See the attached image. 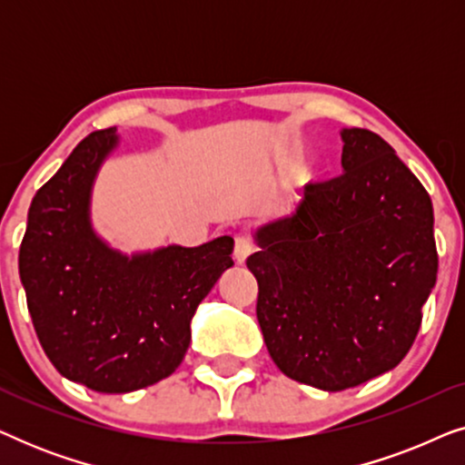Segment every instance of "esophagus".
<instances>
[{
	"instance_id": "34e87169",
	"label": "esophagus",
	"mask_w": 465,
	"mask_h": 465,
	"mask_svg": "<svg viewBox=\"0 0 465 465\" xmlns=\"http://www.w3.org/2000/svg\"><path fill=\"white\" fill-rule=\"evenodd\" d=\"M253 252V243H252V239L247 237V234H237V237H234V260H237L239 264H243L245 262V258L250 256V253Z\"/></svg>"
}]
</instances>
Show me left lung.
I'll use <instances>...</instances> for the list:
<instances>
[{"label":"left lung","instance_id":"left-lung-1","mask_svg":"<svg viewBox=\"0 0 465 465\" xmlns=\"http://www.w3.org/2000/svg\"><path fill=\"white\" fill-rule=\"evenodd\" d=\"M342 173L256 232V315L285 377L342 391L396 368L436 283L428 190L383 137L345 129Z\"/></svg>","mask_w":465,"mask_h":465}]
</instances>
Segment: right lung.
I'll use <instances>...</instances> for the list:
<instances>
[{
  "mask_svg": "<svg viewBox=\"0 0 465 465\" xmlns=\"http://www.w3.org/2000/svg\"><path fill=\"white\" fill-rule=\"evenodd\" d=\"M116 129L94 131L37 190L18 272L40 345L63 377L126 393L175 372L196 307L234 264L232 237L126 258L93 232L88 199Z\"/></svg>",
  "mask_w": 465,
  "mask_h": 465,
  "instance_id": "add662e5",
  "label": "right lung"
}]
</instances>
